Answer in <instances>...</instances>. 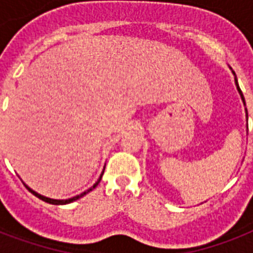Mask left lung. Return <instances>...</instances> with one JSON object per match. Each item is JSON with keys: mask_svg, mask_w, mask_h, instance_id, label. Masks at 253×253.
<instances>
[{"mask_svg": "<svg viewBox=\"0 0 253 253\" xmlns=\"http://www.w3.org/2000/svg\"><path fill=\"white\" fill-rule=\"evenodd\" d=\"M232 73H234V75H235V72H232ZM235 84H236V87H238V91H239L240 97H242V99H243V102H244V97H243V93H242V90H240L239 85H238V80H236V77H235ZM244 105H246V102H244Z\"/></svg>", "mask_w": 253, "mask_h": 253, "instance_id": "left-lung-1", "label": "left lung"}]
</instances>
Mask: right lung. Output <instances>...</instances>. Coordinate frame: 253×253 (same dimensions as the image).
<instances>
[{
  "mask_svg": "<svg viewBox=\"0 0 253 253\" xmlns=\"http://www.w3.org/2000/svg\"><path fill=\"white\" fill-rule=\"evenodd\" d=\"M102 174H103V172L101 173V176H99V178H98V180H97V182H95V184L93 185L91 188H89V189H87V190H85L84 193H81V194H79V196L72 197V198H68V200H52V198H48V197H44V196H42V194H38L37 192H34L33 189H30L29 186H27V185H26V188L29 189L30 192L33 193L34 196H37L38 198H41L42 201H44V202H47V204H51V205H67V204H71V202H73V201L79 200V198H81V197H84L85 194H87V193H89V192H91V190H93V189H94L95 186H97V185L99 184V181H101V178H102Z\"/></svg>",
  "mask_w": 253,
  "mask_h": 253,
  "instance_id": "1",
  "label": "right lung"
}]
</instances>
